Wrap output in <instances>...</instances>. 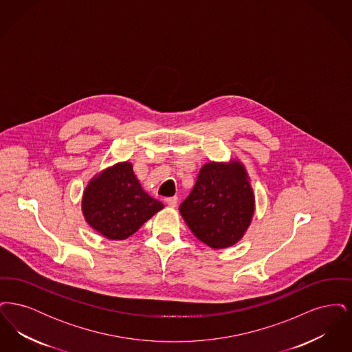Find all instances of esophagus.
Returning <instances> with one entry per match:
<instances>
[{
  "label": "esophagus",
  "mask_w": 352,
  "mask_h": 352,
  "mask_svg": "<svg viewBox=\"0 0 352 352\" xmlns=\"http://www.w3.org/2000/svg\"><path fill=\"white\" fill-rule=\"evenodd\" d=\"M165 201H166V204L170 206V207H175V206H177V201H178V198H177V197H171V198H166Z\"/></svg>",
  "instance_id": "34e87169"
}]
</instances>
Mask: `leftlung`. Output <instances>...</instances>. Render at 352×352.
I'll use <instances>...</instances> for the list:
<instances>
[{
	"label": "left lung",
	"mask_w": 352,
	"mask_h": 352,
	"mask_svg": "<svg viewBox=\"0 0 352 352\" xmlns=\"http://www.w3.org/2000/svg\"><path fill=\"white\" fill-rule=\"evenodd\" d=\"M254 198L241 164H206L179 206L186 224L201 241L220 250L237 243L251 223Z\"/></svg>",
	"instance_id": "1"
}]
</instances>
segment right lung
<instances>
[{
    "label": "right lung",
    "mask_w": 352,
    "mask_h": 352,
    "mask_svg": "<svg viewBox=\"0 0 352 352\" xmlns=\"http://www.w3.org/2000/svg\"><path fill=\"white\" fill-rule=\"evenodd\" d=\"M164 208L141 187L128 162L102 171L87 186L83 214L88 224L111 240H124Z\"/></svg>",
    "instance_id": "add662e5"
}]
</instances>
